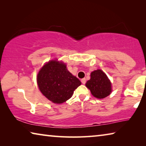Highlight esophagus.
I'll list each match as a JSON object with an SVG mask.
<instances>
[{"mask_svg": "<svg viewBox=\"0 0 146 146\" xmlns=\"http://www.w3.org/2000/svg\"><path fill=\"white\" fill-rule=\"evenodd\" d=\"M81 82H82V83L83 84H85L86 82V79L84 78H82V80H81Z\"/></svg>", "mask_w": 146, "mask_h": 146, "instance_id": "esophagus-1", "label": "esophagus"}]
</instances>
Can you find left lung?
Returning a JSON list of instances; mask_svg holds the SVG:
<instances>
[{"label": "left lung", "instance_id": "8db88e82", "mask_svg": "<svg viewBox=\"0 0 146 146\" xmlns=\"http://www.w3.org/2000/svg\"><path fill=\"white\" fill-rule=\"evenodd\" d=\"M94 97L104 98L111 92V84L102 70H97L91 73V78L86 84Z\"/></svg>", "mask_w": 146, "mask_h": 146}]
</instances>
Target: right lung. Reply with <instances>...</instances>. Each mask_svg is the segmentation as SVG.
<instances>
[{"instance_id":"add662e5","label":"right lung","mask_w":146,"mask_h":146,"mask_svg":"<svg viewBox=\"0 0 146 146\" xmlns=\"http://www.w3.org/2000/svg\"><path fill=\"white\" fill-rule=\"evenodd\" d=\"M37 84L39 90L48 100L61 104L72 97L81 82L69 72L65 64L51 60L39 71Z\"/></svg>"}]
</instances>
